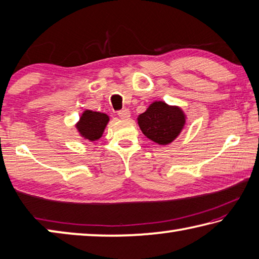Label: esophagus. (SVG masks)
Here are the masks:
<instances>
[{"instance_id": "obj_1", "label": "esophagus", "mask_w": 259, "mask_h": 259, "mask_svg": "<svg viewBox=\"0 0 259 259\" xmlns=\"http://www.w3.org/2000/svg\"><path fill=\"white\" fill-rule=\"evenodd\" d=\"M117 115H119L121 119H124V120H128L130 119V111L129 109H122V111H120L119 113H117Z\"/></svg>"}]
</instances>
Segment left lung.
I'll return each instance as SVG.
<instances>
[{
	"label": "left lung",
	"mask_w": 259,
	"mask_h": 259,
	"mask_svg": "<svg viewBox=\"0 0 259 259\" xmlns=\"http://www.w3.org/2000/svg\"><path fill=\"white\" fill-rule=\"evenodd\" d=\"M143 134L160 145L171 143L185 124V115L179 107L168 106L163 102L153 103L138 117Z\"/></svg>",
	"instance_id": "left-lung-1"
}]
</instances>
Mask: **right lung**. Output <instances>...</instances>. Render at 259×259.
<instances>
[{"mask_svg": "<svg viewBox=\"0 0 259 259\" xmlns=\"http://www.w3.org/2000/svg\"><path fill=\"white\" fill-rule=\"evenodd\" d=\"M108 120L109 119L106 114L85 111L82 114L80 121L76 124V128L83 137L94 142V140L102 137Z\"/></svg>", "mask_w": 259, "mask_h": 259, "instance_id": "right-lung-1", "label": "right lung"}]
</instances>
